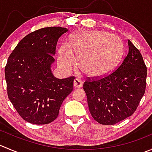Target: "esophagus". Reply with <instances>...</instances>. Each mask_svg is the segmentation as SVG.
Wrapping results in <instances>:
<instances>
[{
    "label": "esophagus",
    "instance_id": "obj_1",
    "mask_svg": "<svg viewBox=\"0 0 152 152\" xmlns=\"http://www.w3.org/2000/svg\"><path fill=\"white\" fill-rule=\"evenodd\" d=\"M73 85L75 87L78 88V87H81L82 86V82L79 79H75L74 82H73Z\"/></svg>",
    "mask_w": 152,
    "mask_h": 152
}]
</instances>
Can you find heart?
I'll return each instance as SVG.
<instances>
[{
  "label": "heart",
  "instance_id": "b5f03b06",
  "mask_svg": "<svg viewBox=\"0 0 152 152\" xmlns=\"http://www.w3.org/2000/svg\"><path fill=\"white\" fill-rule=\"evenodd\" d=\"M124 50L123 41L116 35L99 31H81L70 37L68 45L60 47L58 62L63 68H69L74 63V53L82 72L90 77H102L115 69Z\"/></svg>",
  "mask_w": 152,
  "mask_h": 152
}]
</instances>
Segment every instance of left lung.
I'll use <instances>...</instances> for the list:
<instances>
[{"label":"left lung","mask_w":152,"mask_h":152,"mask_svg":"<svg viewBox=\"0 0 152 152\" xmlns=\"http://www.w3.org/2000/svg\"><path fill=\"white\" fill-rule=\"evenodd\" d=\"M128 45V53L116 70L104 77H87L84 82L90 114L103 125H113L131 116L145 93L147 67L129 39Z\"/></svg>","instance_id":"8db88e82"}]
</instances>
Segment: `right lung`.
I'll return each mask as SVG.
<instances>
[{"mask_svg": "<svg viewBox=\"0 0 152 152\" xmlns=\"http://www.w3.org/2000/svg\"><path fill=\"white\" fill-rule=\"evenodd\" d=\"M67 31L57 26L34 31L23 38L9 56L5 67L7 94L26 121L51 123L73 90L75 76L56 79L50 70L58 39Z\"/></svg>", "mask_w": 152, "mask_h": 152, "instance_id": "obj_1", "label": "right lung"}]
</instances>
